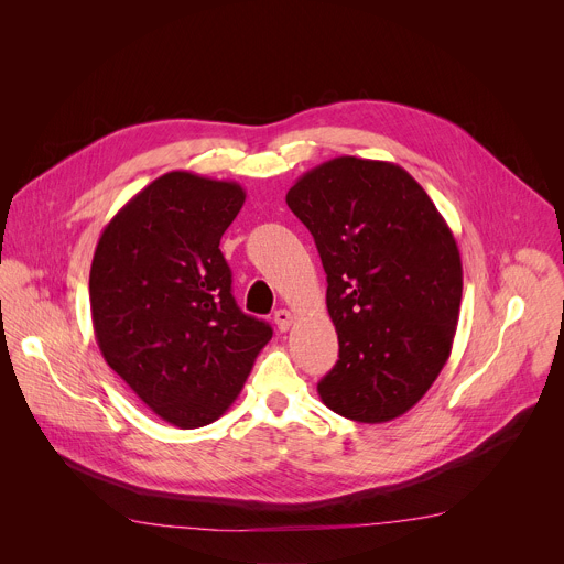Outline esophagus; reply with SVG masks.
Here are the masks:
<instances>
[{
    "mask_svg": "<svg viewBox=\"0 0 564 564\" xmlns=\"http://www.w3.org/2000/svg\"><path fill=\"white\" fill-rule=\"evenodd\" d=\"M292 321H294V316H292L290 310H276V312H274V324H276V328H279L281 333L290 330Z\"/></svg>",
    "mask_w": 564,
    "mask_h": 564,
    "instance_id": "1",
    "label": "esophagus"
}]
</instances>
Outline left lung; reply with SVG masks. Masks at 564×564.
I'll list each match as a JSON object with an SVG mask.
<instances>
[{"mask_svg": "<svg viewBox=\"0 0 564 564\" xmlns=\"http://www.w3.org/2000/svg\"><path fill=\"white\" fill-rule=\"evenodd\" d=\"M328 274L339 361L318 381L337 415L381 424L442 372L459 318L462 259L422 185L394 163L339 155L285 196Z\"/></svg>", "mask_w": 564, "mask_h": 564, "instance_id": "1", "label": "left lung"}]
</instances>
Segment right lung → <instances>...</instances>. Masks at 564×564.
I'll return each mask as SVG.
<instances>
[{
	"label": "right lung",
	"mask_w": 564,
	"mask_h": 564,
	"mask_svg": "<svg viewBox=\"0 0 564 564\" xmlns=\"http://www.w3.org/2000/svg\"><path fill=\"white\" fill-rule=\"evenodd\" d=\"M246 189L170 172L138 192L102 229L89 299L105 361L172 426L216 422L272 339L231 296L220 236Z\"/></svg>",
	"instance_id": "right-lung-1"
}]
</instances>
